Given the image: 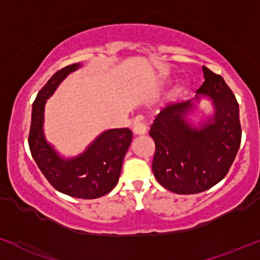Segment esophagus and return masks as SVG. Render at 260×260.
I'll use <instances>...</instances> for the list:
<instances>
[{"instance_id": "34e87169", "label": "esophagus", "mask_w": 260, "mask_h": 260, "mask_svg": "<svg viewBox=\"0 0 260 260\" xmlns=\"http://www.w3.org/2000/svg\"><path fill=\"white\" fill-rule=\"evenodd\" d=\"M147 132V125L144 122H136L133 125V133L135 135H144Z\"/></svg>"}]
</instances>
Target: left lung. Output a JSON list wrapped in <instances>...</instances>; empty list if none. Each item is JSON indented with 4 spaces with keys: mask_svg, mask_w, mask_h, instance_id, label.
Listing matches in <instances>:
<instances>
[{
    "mask_svg": "<svg viewBox=\"0 0 260 260\" xmlns=\"http://www.w3.org/2000/svg\"><path fill=\"white\" fill-rule=\"evenodd\" d=\"M204 82L197 93L208 95L214 114L201 128L185 121L192 102L176 103L157 114L149 131L155 143V179L177 194H196L219 183L238 153L242 127L239 106L222 76L203 66Z\"/></svg>",
    "mask_w": 260,
    "mask_h": 260,
    "instance_id": "obj_1",
    "label": "left lung"
}]
</instances>
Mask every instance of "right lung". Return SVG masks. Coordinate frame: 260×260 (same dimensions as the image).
I'll return each instance as SVG.
<instances>
[{"mask_svg": "<svg viewBox=\"0 0 260 260\" xmlns=\"http://www.w3.org/2000/svg\"><path fill=\"white\" fill-rule=\"evenodd\" d=\"M78 67L80 63H73L57 71L38 92L32 105L28 146L38 168L54 189L75 198L94 199L111 192L118 182L133 133L129 128L106 131L86 152L68 160L62 159L46 142L42 129L46 100Z\"/></svg>", "mask_w": 260, "mask_h": 260, "instance_id": "right-lung-1", "label": "right lung"}]
</instances>
